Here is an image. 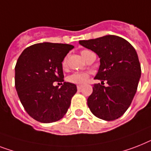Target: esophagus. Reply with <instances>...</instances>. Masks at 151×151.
I'll list each match as a JSON object with an SVG mask.
<instances>
[{"label": "esophagus", "mask_w": 151, "mask_h": 151, "mask_svg": "<svg viewBox=\"0 0 151 151\" xmlns=\"http://www.w3.org/2000/svg\"><path fill=\"white\" fill-rule=\"evenodd\" d=\"M77 88H78V91L81 90L82 86H81V85H78V86H77Z\"/></svg>", "instance_id": "esophagus-1"}]
</instances>
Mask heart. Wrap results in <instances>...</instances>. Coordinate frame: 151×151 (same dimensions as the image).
Returning <instances> with one entry per match:
<instances>
[{
	"mask_svg": "<svg viewBox=\"0 0 151 151\" xmlns=\"http://www.w3.org/2000/svg\"><path fill=\"white\" fill-rule=\"evenodd\" d=\"M91 53H92V52L89 51V50H82L81 52V56L85 60H87V58H88V56ZM62 66H63V67H65L67 66V59L66 58L62 62ZM89 77H90V75H89L88 73H74L67 78V81L70 83H72V84H84L88 82Z\"/></svg>",
	"mask_w": 151,
	"mask_h": 151,
	"instance_id": "1",
	"label": "heart"
}]
</instances>
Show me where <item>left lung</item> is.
<instances>
[{"label":"left lung","mask_w":151,"mask_h":151,"mask_svg":"<svg viewBox=\"0 0 151 151\" xmlns=\"http://www.w3.org/2000/svg\"><path fill=\"white\" fill-rule=\"evenodd\" d=\"M79 43L96 52L100 67L93 84L88 105L96 117L106 121L119 119L126 112L137 90L141 67L135 49L128 41L117 35H105ZM108 86H104V81Z\"/></svg>","instance_id":"obj_1"}]
</instances>
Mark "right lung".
Masks as SVG:
<instances>
[{
    "instance_id": "obj_1",
    "label": "right lung",
    "mask_w": 151,
    "mask_h": 151,
    "mask_svg": "<svg viewBox=\"0 0 151 151\" xmlns=\"http://www.w3.org/2000/svg\"><path fill=\"white\" fill-rule=\"evenodd\" d=\"M73 48L69 44L37 43L27 47L18 57L16 91L24 110L36 121L56 122L67 113L77 86L64 82L62 62ZM54 82L64 83L59 88L53 85Z\"/></svg>"
}]
</instances>
